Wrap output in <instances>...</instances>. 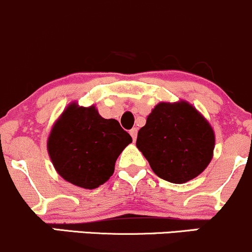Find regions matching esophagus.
<instances>
[{"instance_id": "1", "label": "esophagus", "mask_w": 252, "mask_h": 252, "mask_svg": "<svg viewBox=\"0 0 252 252\" xmlns=\"http://www.w3.org/2000/svg\"><path fill=\"white\" fill-rule=\"evenodd\" d=\"M129 132H130V135H131L132 140H134V141L136 140V136H137V129H136V128H132L131 130L129 131Z\"/></svg>"}]
</instances>
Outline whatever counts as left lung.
<instances>
[{"label": "left lung", "mask_w": 252, "mask_h": 252, "mask_svg": "<svg viewBox=\"0 0 252 252\" xmlns=\"http://www.w3.org/2000/svg\"><path fill=\"white\" fill-rule=\"evenodd\" d=\"M214 143L208 122L191 105L179 101L154 107L137 132L136 147L158 177L182 184L208 166Z\"/></svg>", "instance_id": "8db88e82"}]
</instances>
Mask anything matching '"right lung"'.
I'll return each mask as SVG.
<instances>
[{"label": "right lung", "mask_w": 252, "mask_h": 252, "mask_svg": "<svg viewBox=\"0 0 252 252\" xmlns=\"http://www.w3.org/2000/svg\"><path fill=\"white\" fill-rule=\"evenodd\" d=\"M131 136L116 120H105L94 106L71 104L50 132L48 151L57 172L71 184L95 189L115 170Z\"/></svg>", "instance_id": "add662e5"}]
</instances>
